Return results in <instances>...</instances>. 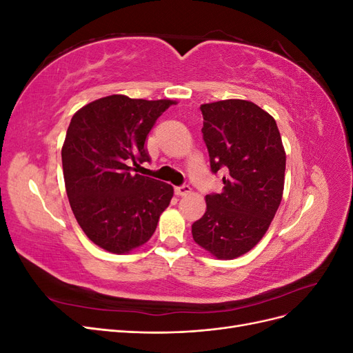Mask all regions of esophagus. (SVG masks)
Masks as SVG:
<instances>
[{
  "instance_id": "1",
  "label": "esophagus",
  "mask_w": 353,
  "mask_h": 353,
  "mask_svg": "<svg viewBox=\"0 0 353 353\" xmlns=\"http://www.w3.org/2000/svg\"><path fill=\"white\" fill-rule=\"evenodd\" d=\"M190 193H191V188H190V185H187V184L175 187V194H176V196H187V194H190Z\"/></svg>"
}]
</instances>
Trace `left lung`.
<instances>
[{
    "label": "left lung",
    "mask_w": 353,
    "mask_h": 353,
    "mask_svg": "<svg viewBox=\"0 0 353 353\" xmlns=\"http://www.w3.org/2000/svg\"><path fill=\"white\" fill-rule=\"evenodd\" d=\"M203 140L221 193L206 196L205 215L191 225L194 241L218 259L253 249L279 209L285 153L274 117L245 100L201 104Z\"/></svg>",
    "instance_id": "obj_1"
}]
</instances>
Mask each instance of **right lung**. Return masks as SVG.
<instances>
[{"instance_id":"right-lung-1","label":"right lung","mask_w":353,"mask_h":353,"mask_svg":"<svg viewBox=\"0 0 353 353\" xmlns=\"http://www.w3.org/2000/svg\"><path fill=\"white\" fill-rule=\"evenodd\" d=\"M174 101L114 94L73 114L61 148L63 175L73 215L87 237L112 253L150 240L174 188L134 174L150 162L145 141Z\"/></svg>"}]
</instances>
